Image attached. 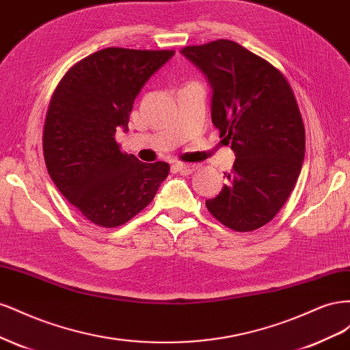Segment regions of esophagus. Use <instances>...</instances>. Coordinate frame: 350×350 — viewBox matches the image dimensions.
I'll list each match as a JSON object with an SVG mask.
<instances>
[{
  "mask_svg": "<svg viewBox=\"0 0 350 350\" xmlns=\"http://www.w3.org/2000/svg\"><path fill=\"white\" fill-rule=\"evenodd\" d=\"M174 167L176 169V171H178L179 174H183V175H189V174H191L193 171H196L197 165H189V163H176V165H174Z\"/></svg>",
  "mask_w": 350,
  "mask_h": 350,
  "instance_id": "esophagus-1",
  "label": "esophagus"
}]
</instances>
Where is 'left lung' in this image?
Segmentation results:
<instances>
[{
    "label": "left lung",
    "mask_w": 350,
    "mask_h": 350,
    "mask_svg": "<svg viewBox=\"0 0 350 350\" xmlns=\"http://www.w3.org/2000/svg\"><path fill=\"white\" fill-rule=\"evenodd\" d=\"M181 54L211 88V121L230 140L234 169L206 207L237 232L256 230L276 216L298 181L305 129L283 74L237 42L220 39Z\"/></svg>",
    "instance_id": "1"
}]
</instances>
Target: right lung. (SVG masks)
Wrapping results in <instances>:
<instances>
[{
    "instance_id": "1",
    "label": "right lung",
    "mask_w": 350,
    "mask_h": 350,
    "mask_svg": "<svg viewBox=\"0 0 350 350\" xmlns=\"http://www.w3.org/2000/svg\"><path fill=\"white\" fill-rule=\"evenodd\" d=\"M174 51L107 48L77 62L51 99L44 156L48 174L94 225L115 228L150 204L169 174L166 162L143 163L115 142L129 130L133 103Z\"/></svg>"
}]
</instances>
